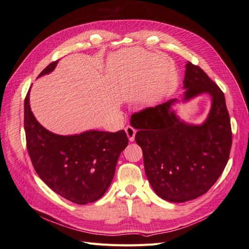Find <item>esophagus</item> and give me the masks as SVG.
Returning a JSON list of instances; mask_svg holds the SVG:
<instances>
[{
  "label": "esophagus",
  "mask_w": 249,
  "mask_h": 249,
  "mask_svg": "<svg viewBox=\"0 0 249 249\" xmlns=\"http://www.w3.org/2000/svg\"><path fill=\"white\" fill-rule=\"evenodd\" d=\"M125 133L127 135V138H129V140L132 142L135 140V135H136V130L134 129L133 126L131 125H127L125 127Z\"/></svg>",
  "instance_id": "esophagus-1"
}]
</instances>
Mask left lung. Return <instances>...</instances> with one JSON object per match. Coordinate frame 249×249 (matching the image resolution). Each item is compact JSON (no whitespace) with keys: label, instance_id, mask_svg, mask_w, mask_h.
<instances>
[{"label":"left lung","instance_id":"8db88e82","mask_svg":"<svg viewBox=\"0 0 249 249\" xmlns=\"http://www.w3.org/2000/svg\"><path fill=\"white\" fill-rule=\"evenodd\" d=\"M186 103L200 94L211 96V109L201 124H187L170 100L134 114L135 136L142 148L144 170L158 196L185 202L205 194L229 161L231 147L230 115L221 89L199 66L188 61L184 78Z\"/></svg>","mask_w":249,"mask_h":249}]
</instances>
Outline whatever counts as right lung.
Wrapping results in <instances>:
<instances>
[{
  "instance_id": "right-lung-1",
  "label": "right lung",
  "mask_w": 249,
  "mask_h": 249,
  "mask_svg": "<svg viewBox=\"0 0 249 249\" xmlns=\"http://www.w3.org/2000/svg\"><path fill=\"white\" fill-rule=\"evenodd\" d=\"M58 60L39 77L55 70ZM27 148L37 175L60 196L78 205L101 198L114 177L120 153L127 146L124 130L116 133L90 130L76 135H58L43 127L25 99Z\"/></svg>"
}]
</instances>
